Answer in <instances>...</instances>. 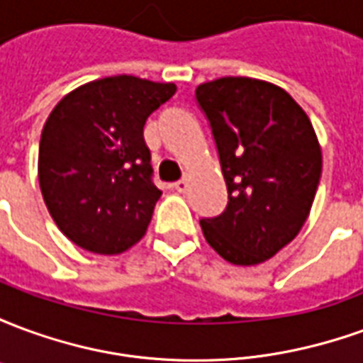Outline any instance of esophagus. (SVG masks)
<instances>
[{"label":"esophagus","instance_id":"obj_1","mask_svg":"<svg viewBox=\"0 0 363 363\" xmlns=\"http://www.w3.org/2000/svg\"><path fill=\"white\" fill-rule=\"evenodd\" d=\"M173 189L177 190V192H186V189H189V181H186V179H181V181H177L173 184Z\"/></svg>","mask_w":363,"mask_h":363}]
</instances>
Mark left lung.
<instances>
[{
	"label": "left lung",
	"instance_id": "8db88e82",
	"mask_svg": "<svg viewBox=\"0 0 363 363\" xmlns=\"http://www.w3.org/2000/svg\"><path fill=\"white\" fill-rule=\"evenodd\" d=\"M212 128L228 206L200 220L206 241L231 264L272 259L303 228L323 157L311 120L280 87L221 77L196 87Z\"/></svg>",
	"mask_w": 363,
	"mask_h": 363
}]
</instances>
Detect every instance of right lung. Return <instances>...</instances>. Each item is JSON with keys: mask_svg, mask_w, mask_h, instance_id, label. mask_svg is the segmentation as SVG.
<instances>
[{"mask_svg": "<svg viewBox=\"0 0 363 363\" xmlns=\"http://www.w3.org/2000/svg\"><path fill=\"white\" fill-rule=\"evenodd\" d=\"M174 91V83L112 75L67 93L50 112L38 182L52 220L77 247L118 255L145 235L161 190L143 126Z\"/></svg>", "mask_w": 363, "mask_h": 363, "instance_id": "right-lung-1", "label": "right lung"}]
</instances>
